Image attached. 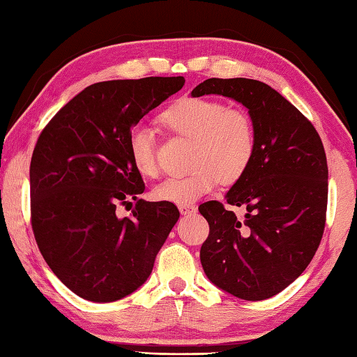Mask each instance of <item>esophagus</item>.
<instances>
[{
    "label": "esophagus",
    "instance_id": "1",
    "mask_svg": "<svg viewBox=\"0 0 357 357\" xmlns=\"http://www.w3.org/2000/svg\"><path fill=\"white\" fill-rule=\"evenodd\" d=\"M179 211L183 215H190V214H195V204H179Z\"/></svg>",
    "mask_w": 357,
    "mask_h": 357
}]
</instances>
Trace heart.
Listing matches in <instances>:
<instances>
[{
    "label": "heart",
    "mask_w": 357,
    "mask_h": 357,
    "mask_svg": "<svg viewBox=\"0 0 357 357\" xmlns=\"http://www.w3.org/2000/svg\"><path fill=\"white\" fill-rule=\"evenodd\" d=\"M170 134L192 140L189 167L184 176L168 178L154 189L162 202L190 204L213 192L222 181L236 184L245 176L258 149L257 126L244 108L222 100L183 98L160 114ZM132 164L143 178L159 176V157L151 129L134 128L128 138Z\"/></svg>",
    "instance_id": "obj_1"
}]
</instances>
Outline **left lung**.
Instances as JSON below:
<instances>
[{"label": "left lung", "instance_id": "obj_1", "mask_svg": "<svg viewBox=\"0 0 357 357\" xmlns=\"http://www.w3.org/2000/svg\"><path fill=\"white\" fill-rule=\"evenodd\" d=\"M220 94L249 108L258 149L245 176L227 193L238 217L211 200L198 211L209 223L200 250L208 279L245 301L273 298L304 273L321 243L328 209V162L313 124L268 84L208 78L193 98Z\"/></svg>", "mask_w": 357, "mask_h": 357}]
</instances>
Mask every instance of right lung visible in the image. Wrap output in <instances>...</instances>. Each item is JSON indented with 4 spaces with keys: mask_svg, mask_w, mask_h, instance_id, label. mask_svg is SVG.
<instances>
[{
    "mask_svg": "<svg viewBox=\"0 0 357 357\" xmlns=\"http://www.w3.org/2000/svg\"><path fill=\"white\" fill-rule=\"evenodd\" d=\"M184 77L94 83L40 132L29 165L31 227L42 257L77 296L113 302L142 287L179 219L172 202H144L128 138ZM134 199L129 218L116 208Z\"/></svg>",
    "mask_w": 357,
    "mask_h": 357,
    "instance_id": "right-lung-1",
    "label": "right lung"
}]
</instances>
